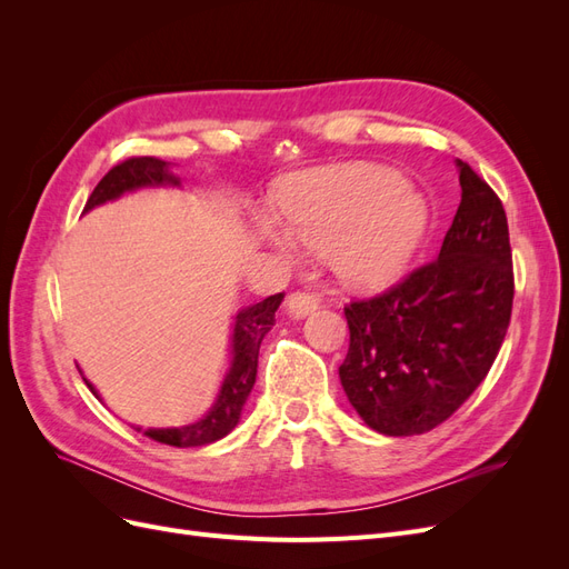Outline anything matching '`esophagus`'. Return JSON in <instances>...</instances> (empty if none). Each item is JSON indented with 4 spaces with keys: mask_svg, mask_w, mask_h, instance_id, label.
Returning a JSON list of instances; mask_svg holds the SVG:
<instances>
[{
    "mask_svg": "<svg viewBox=\"0 0 569 569\" xmlns=\"http://www.w3.org/2000/svg\"><path fill=\"white\" fill-rule=\"evenodd\" d=\"M320 306V297L313 295V291H295V295H289L287 299V313L295 316V318H306L308 313H313L316 308Z\"/></svg>",
    "mask_w": 569,
    "mask_h": 569,
    "instance_id": "1",
    "label": "esophagus"
}]
</instances>
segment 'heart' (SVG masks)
Instances as JSON below:
<instances>
[{
	"mask_svg": "<svg viewBox=\"0 0 569 569\" xmlns=\"http://www.w3.org/2000/svg\"><path fill=\"white\" fill-rule=\"evenodd\" d=\"M284 233L261 220V234L289 253L291 242L332 251L341 278L363 289L396 282L422 249L427 203L387 168L341 166L303 176L280 197Z\"/></svg>",
	"mask_w": 569,
	"mask_h": 569,
	"instance_id": "b5f03b06",
	"label": "heart"
}]
</instances>
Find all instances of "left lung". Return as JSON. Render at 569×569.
<instances>
[{"label": "left lung", "mask_w": 569, "mask_h": 569, "mask_svg": "<svg viewBox=\"0 0 569 569\" xmlns=\"http://www.w3.org/2000/svg\"><path fill=\"white\" fill-rule=\"evenodd\" d=\"M456 166L462 197L435 261L343 306L351 339L339 380L358 416L387 437L449 420L485 382L510 325L503 203L468 163Z\"/></svg>", "instance_id": "1"}]
</instances>
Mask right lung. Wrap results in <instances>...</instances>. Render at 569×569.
<instances>
[{"label": "right lung", "mask_w": 569, "mask_h": 569, "mask_svg": "<svg viewBox=\"0 0 569 569\" xmlns=\"http://www.w3.org/2000/svg\"><path fill=\"white\" fill-rule=\"evenodd\" d=\"M147 184H178V178L173 173H168V163L157 157H130L123 163L113 166L109 173L99 180L88 203H84V211H90L104 201H111L123 192H130V189ZM282 297L284 291L263 299L261 303L244 308L242 313H237L232 335V368L226 377V382L220 387L213 408L194 425L176 429H144V437L159 443L178 446V449H192V446L213 443L232 432L256 382L258 349H261L263 337L274 325V311H278ZM88 387L92 393H97L90 382ZM137 432H140V429H137Z\"/></svg>", "instance_id": "add662e5"}]
</instances>
